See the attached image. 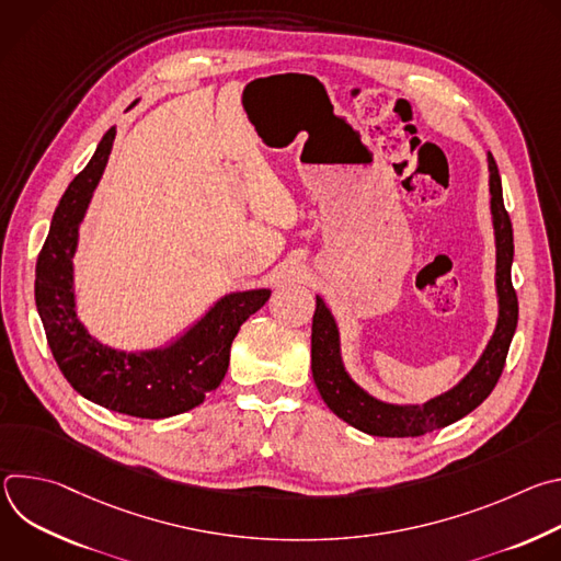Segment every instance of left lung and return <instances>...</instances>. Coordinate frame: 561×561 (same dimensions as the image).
<instances>
[{
	"instance_id": "left-lung-1",
	"label": "left lung",
	"mask_w": 561,
	"mask_h": 561,
	"mask_svg": "<svg viewBox=\"0 0 561 561\" xmlns=\"http://www.w3.org/2000/svg\"><path fill=\"white\" fill-rule=\"evenodd\" d=\"M489 191H491V221L495 232V295L497 322L486 348L472 368L448 390L431 397L424 404H394L370 394L346 370L342 357L340 327L327 301L317 299L310 335V368L314 386L327 407L353 428L375 437H420L439 431L470 411H474L495 388L508 346L517 329V295L511 282L513 266V226L504 208L502 178L493 154L489 152Z\"/></svg>"
}]
</instances>
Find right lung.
<instances>
[{"label":"right lung","mask_w":561,"mask_h":561,"mask_svg":"<svg viewBox=\"0 0 561 561\" xmlns=\"http://www.w3.org/2000/svg\"><path fill=\"white\" fill-rule=\"evenodd\" d=\"M115 133V126L108 128L55 208L35 268V304L53 357L79 394L115 413L164 420L199 407L206 392L221 383L239 327L268 301L271 288L219 297L188 329L157 348L124 351L93 337L77 314L72 257Z\"/></svg>","instance_id":"right-lung-1"}]
</instances>
